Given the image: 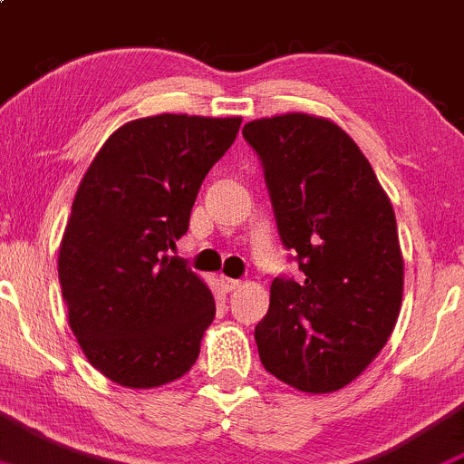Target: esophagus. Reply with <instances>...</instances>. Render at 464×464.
<instances>
[{"label": "esophagus", "mask_w": 464, "mask_h": 464, "mask_svg": "<svg viewBox=\"0 0 464 464\" xmlns=\"http://www.w3.org/2000/svg\"><path fill=\"white\" fill-rule=\"evenodd\" d=\"M221 287H223V292H237L238 287H241V281H238V278L221 276Z\"/></svg>", "instance_id": "obj_1"}]
</instances>
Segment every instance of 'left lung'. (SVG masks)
<instances>
[{
  "instance_id": "left-lung-1",
  "label": "left lung",
  "mask_w": 464,
  "mask_h": 464,
  "mask_svg": "<svg viewBox=\"0 0 464 464\" xmlns=\"http://www.w3.org/2000/svg\"><path fill=\"white\" fill-rule=\"evenodd\" d=\"M276 227L303 283L278 276L254 330L263 367L307 393L350 385L382 350L402 303L390 197L353 139L305 112L246 123Z\"/></svg>"
}]
</instances>
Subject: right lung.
I'll list each match as a JSON object with an SVG mask.
<instances>
[{
	"mask_svg": "<svg viewBox=\"0 0 464 464\" xmlns=\"http://www.w3.org/2000/svg\"><path fill=\"white\" fill-rule=\"evenodd\" d=\"M241 117L157 114L114 130L74 194L59 246L68 323L94 370L132 390L190 372L214 296L168 256Z\"/></svg>",
	"mask_w": 464,
	"mask_h": 464,
	"instance_id": "obj_1",
	"label": "right lung"
}]
</instances>
